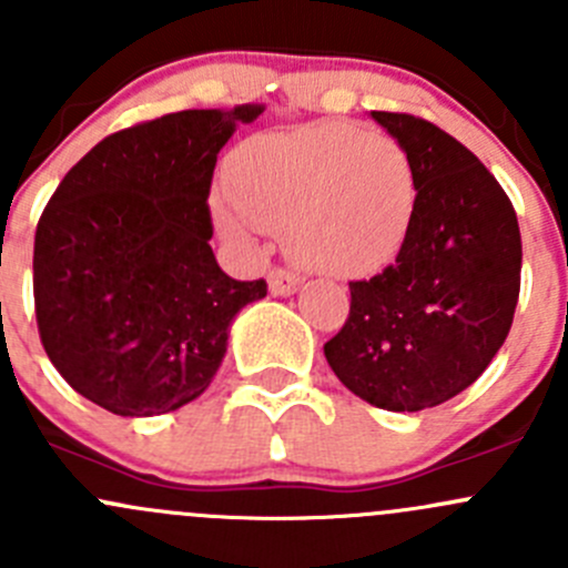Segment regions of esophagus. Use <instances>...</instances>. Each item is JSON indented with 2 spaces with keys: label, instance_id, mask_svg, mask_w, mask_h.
<instances>
[{
  "label": "esophagus",
  "instance_id": "1",
  "mask_svg": "<svg viewBox=\"0 0 568 568\" xmlns=\"http://www.w3.org/2000/svg\"><path fill=\"white\" fill-rule=\"evenodd\" d=\"M302 277L294 272H285V268H272L268 272V288H272L274 296H291L300 288Z\"/></svg>",
  "mask_w": 568,
  "mask_h": 568
}]
</instances>
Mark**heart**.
I'll return each mask as SVG.
<instances>
[{"instance_id":"heart-1","label":"heart","mask_w":568,"mask_h":568,"mask_svg":"<svg viewBox=\"0 0 568 568\" xmlns=\"http://www.w3.org/2000/svg\"><path fill=\"white\" fill-rule=\"evenodd\" d=\"M236 200H222L225 236L252 244L261 231H285L305 266L363 274L390 263L417 209L409 153L387 134L321 123L257 136L233 159Z\"/></svg>"}]
</instances>
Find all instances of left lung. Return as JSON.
Listing matches in <instances>:
<instances>
[{
    "label": "left lung",
    "mask_w": 568,
    "mask_h": 568,
    "mask_svg": "<svg viewBox=\"0 0 568 568\" xmlns=\"http://www.w3.org/2000/svg\"><path fill=\"white\" fill-rule=\"evenodd\" d=\"M371 118L409 153L417 209L390 266L348 283V318L324 354L368 404L420 412L467 390L506 343L523 239L508 194L459 140L415 114Z\"/></svg>",
    "instance_id": "1"
}]
</instances>
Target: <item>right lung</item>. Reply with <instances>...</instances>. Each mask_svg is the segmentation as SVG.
Instances as JSON below:
<instances>
[{
    "mask_svg": "<svg viewBox=\"0 0 568 568\" xmlns=\"http://www.w3.org/2000/svg\"><path fill=\"white\" fill-rule=\"evenodd\" d=\"M261 112L183 109L109 134L40 214V343L62 379L112 415H164L205 393L231 321L266 296V280L220 268L205 203L216 153Z\"/></svg>",
    "mask_w": 568,
    "mask_h": 568,
    "instance_id": "add662e5",
    "label": "right lung"
}]
</instances>
